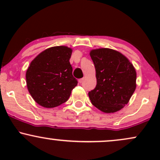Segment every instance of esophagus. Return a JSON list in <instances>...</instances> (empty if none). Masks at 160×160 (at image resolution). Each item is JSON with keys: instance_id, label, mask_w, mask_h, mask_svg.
Wrapping results in <instances>:
<instances>
[{"instance_id": "esophagus-1", "label": "esophagus", "mask_w": 160, "mask_h": 160, "mask_svg": "<svg viewBox=\"0 0 160 160\" xmlns=\"http://www.w3.org/2000/svg\"><path fill=\"white\" fill-rule=\"evenodd\" d=\"M78 81H79V82H80V83H82V81H83V78H81V79H80V80H79Z\"/></svg>"}]
</instances>
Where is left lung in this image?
Masks as SVG:
<instances>
[{
    "label": "left lung",
    "mask_w": 160,
    "mask_h": 160,
    "mask_svg": "<svg viewBox=\"0 0 160 160\" xmlns=\"http://www.w3.org/2000/svg\"><path fill=\"white\" fill-rule=\"evenodd\" d=\"M90 56L97 84L89 92L92 104L104 113H115L128 104L136 88V71L132 64L118 51L92 49Z\"/></svg>",
    "instance_id": "8db88e82"
}]
</instances>
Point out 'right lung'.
Instances as JSON below:
<instances>
[{
    "instance_id": "obj_1",
    "label": "right lung",
    "mask_w": 160,
    "mask_h": 160,
    "mask_svg": "<svg viewBox=\"0 0 160 160\" xmlns=\"http://www.w3.org/2000/svg\"><path fill=\"white\" fill-rule=\"evenodd\" d=\"M72 49L65 46L45 49L31 62L26 71L29 93L40 106L52 108L68 100L78 85L70 64Z\"/></svg>"
}]
</instances>
